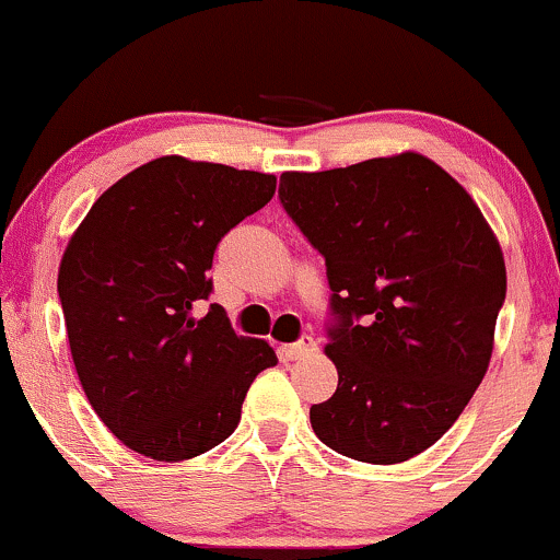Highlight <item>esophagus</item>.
Returning a JSON list of instances; mask_svg holds the SVG:
<instances>
[{"mask_svg":"<svg viewBox=\"0 0 560 560\" xmlns=\"http://www.w3.org/2000/svg\"><path fill=\"white\" fill-rule=\"evenodd\" d=\"M315 348H318V345H315V339L307 337V339H299V342H293V345H282L280 355H282V359H288V361L304 359V355L315 353Z\"/></svg>","mask_w":560,"mask_h":560,"instance_id":"34e87169","label":"esophagus"}]
</instances>
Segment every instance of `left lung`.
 <instances>
[{
    "label": "left lung",
    "instance_id": "1",
    "mask_svg": "<svg viewBox=\"0 0 560 560\" xmlns=\"http://www.w3.org/2000/svg\"><path fill=\"white\" fill-rule=\"evenodd\" d=\"M280 201L326 258L337 315L326 355L339 383L310 407L313 431L364 464L429 451L491 364L506 267L486 215L415 151L282 172Z\"/></svg>",
    "mask_w": 560,
    "mask_h": 560
}]
</instances>
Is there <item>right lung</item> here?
<instances>
[{
    "label": "right lung",
    "mask_w": 560,
    "mask_h": 560,
    "mask_svg": "<svg viewBox=\"0 0 560 560\" xmlns=\"http://www.w3.org/2000/svg\"><path fill=\"white\" fill-rule=\"evenodd\" d=\"M278 177L161 155L107 188L67 242L59 267L69 350L102 423L153 460H188L237 429L264 339L237 337L210 304L212 253L261 210Z\"/></svg>",
    "instance_id": "obj_1"
}]
</instances>
